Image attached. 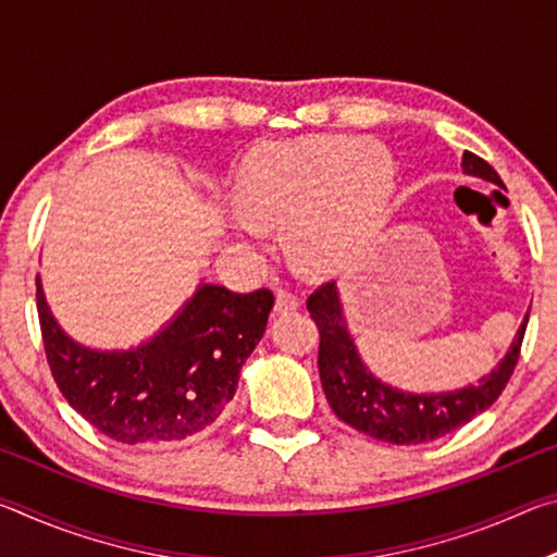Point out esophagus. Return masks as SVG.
<instances>
[{"label":"esophagus","instance_id":"1","mask_svg":"<svg viewBox=\"0 0 557 557\" xmlns=\"http://www.w3.org/2000/svg\"><path fill=\"white\" fill-rule=\"evenodd\" d=\"M297 307H299V297L295 295V292H289V289H277L275 292V312L277 314L295 312Z\"/></svg>","mask_w":557,"mask_h":557}]
</instances>
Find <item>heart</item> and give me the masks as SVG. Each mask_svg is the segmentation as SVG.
I'll return each mask as SVG.
<instances>
[{"instance_id":"heart-1","label":"heart","mask_w":557,"mask_h":557,"mask_svg":"<svg viewBox=\"0 0 557 557\" xmlns=\"http://www.w3.org/2000/svg\"><path fill=\"white\" fill-rule=\"evenodd\" d=\"M395 188L391 152L373 139L314 135L252 154L240 174L245 213L235 225L250 243L287 223L301 265L317 272L363 256L388 215Z\"/></svg>"}]
</instances>
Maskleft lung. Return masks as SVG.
I'll use <instances>...</instances> for the list:
<instances>
[{"label": "left lung", "mask_w": 557, "mask_h": 557, "mask_svg": "<svg viewBox=\"0 0 557 557\" xmlns=\"http://www.w3.org/2000/svg\"><path fill=\"white\" fill-rule=\"evenodd\" d=\"M465 174L486 178L504 186L502 176L482 157L465 152L461 157ZM307 309L319 329V379L329 405L346 425L391 445H422L447 432L467 425L479 412L492 408L521 356L528 314L518 326L508 354L496 369L484 375L476 385L449 393H405L391 388L388 383L375 379L358 356L354 338L348 334L342 314V301L334 282L317 287L307 299ZM531 312V309H528Z\"/></svg>", "instance_id": "8db88e82"}]
</instances>
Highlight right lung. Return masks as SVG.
Returning a JSON list of instances; mask_svg holds the SVG:
<instances>
[{
	"label": "right lung",
	"mask_w": 557,
	"mask_h": 557,
	"mask_svg": "<svg viewBox=\"0 0 557 557\" xmlns=\"http://www.w3.org/2000/svg\"><path fill=\"white\" fill-rule=\"evenodd\" d=\"M275 295L201 285L152 342L92 351L55 324L36 277V307L53 381L102 435L122 445L186 440L219 420L238 388L245 358L265 334Z\"/></svg>",
	"instance_id": "1"
}]
</instances>
